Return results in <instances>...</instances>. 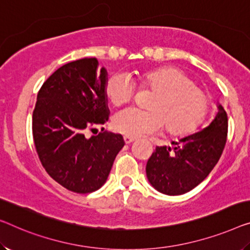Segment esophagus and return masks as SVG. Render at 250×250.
<instances>
[{"mask_svg":"<svg viewBox=\"0 0 250 250\" xmlns=\"http://www.w3.org/2000/svg\"><path fill=\"white\" fill-rule=\"evenodd\" d=\"M124 140H125V143L126 145H129V144H131V143H133V141H135V138L125 136V137H124Z\"/></svg>","mask_w":250,"mask_h":250,"instance_id":"1","label":"esophagus"}]
</instances>
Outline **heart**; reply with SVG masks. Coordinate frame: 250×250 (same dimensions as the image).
Returning a JSON list of instances; mask_svg holds the SVG:
<instances>
[{
    "mask_svg": "<svg viewBox=\"0 0 250 250\" xmlns=\"http://www.w3.org/2000/svg\"><path fill=\"white\" fill-rule=\"evenodd\" d=\"M139 88L152 95L147 109H125L113 119V129L121 135L139 137L161 130L184 136L199 125L208 110V100L202 89L176 67H158L141 73L137 77ZM135 86L125 75H115L105 84V96L113 106H121L133 98Z\"/></svg>",
    "mask_w": 250,
    "mask_h": 250,
    "instance_id": "obj_1",
    "label": "heart"
}]
</instances>
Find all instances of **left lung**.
<instances>
[{
	"mask_svg": "<svg viewBox=\"0 0 250 250\" xmlns=\"http://www.w3.org/2000/svg\"><path fill=\"white\" fill-rule=\"evenodd\" d=\"M228 117L221 104L206 128L181 138L175 146L156 147L146 166L149 183L166 195H181L204 181L221 157Z\"/></svg>",
	"mask_w": 250,
	"mask_h": 250,
	"instance_id": "left-lung-1",
	"label": "left lung"
}]
</instances>
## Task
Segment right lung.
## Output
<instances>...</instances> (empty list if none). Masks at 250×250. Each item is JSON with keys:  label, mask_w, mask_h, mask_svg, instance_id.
<instances>
[{"label": "right lung", "mask_w": 250, "mask_h": 250, "mask_svg": "<svg viewBox=\"0 0 250 250\" xmlns=\"http://www.w3.org/2000/svg\"><path fill=\"white\" fill-rule=\"evenodd\" d=\"M96 58L68 62L50 75L37 95L32 135L39 159L50 177L75 193H91L105 183L121 135L87 129L109 120L105 96L107 72Z\"/></svg>", "instance_id": "add662e5"}]
</instances>
